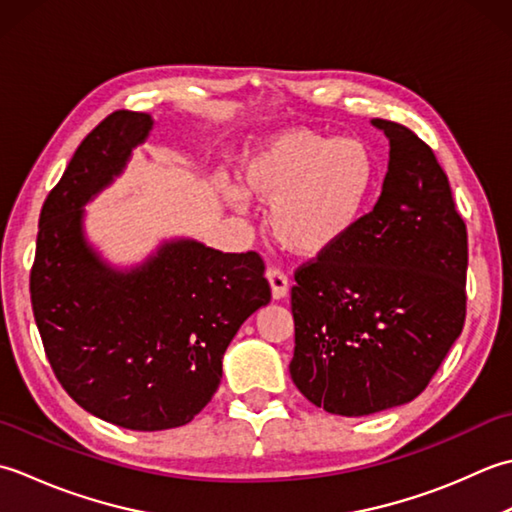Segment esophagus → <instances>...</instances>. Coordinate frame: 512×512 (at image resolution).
Segmentation results:
<instances>
[{"mask_svg": "<svg viewBox=\"0 0 512 512\" xmlns=\"http://www.w3.org/2000/svg\"><path fill=\"white\" fill-rule=\"evenodd\" d=\"M265 276L271 285V296H274V300H283L289 291V278L285 271L278 267H269Z\"/></svg>", "mask_w": 512, "mask_h": 512, "instance_id": "34e87169", "label": "esophagus"}]
</instances>
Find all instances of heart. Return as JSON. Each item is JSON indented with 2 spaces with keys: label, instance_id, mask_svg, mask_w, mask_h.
<instances>
[{
  "label": "heart",
  "instance_id": "1",
  "mask_svg": "<svg viewBox=\"0 0 512 512\" xmlns=\"http://www.w3.org/2000/svg\"><path fill=\"white\" fill-rule=\"evenodd\" d=\"M382 161L367 141L331 139L307 128L280 132L243 156V192L269 207V229L285 249L318 256L340 245L369 212ZM241 207L243 194L225 187Z\"/></svg>",
  "mask_w": 512,
  "mask_h": 512
}]
</instances>
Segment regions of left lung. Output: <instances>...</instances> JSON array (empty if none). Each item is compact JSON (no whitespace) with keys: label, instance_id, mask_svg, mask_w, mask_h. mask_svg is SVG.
<instances>
[{"label":"left lung","instance_id":"8db88e82","mask_svg":"<svg viewBox=\"0 0 512 512\" xmlns=\"http://www.w3.org/2000/svg\"><path fill=\"white\" fill-rule=\"evenodd\" d=\"M389 139L382 194L360 225L296 269L291 380L344 417L415 400L466 318V223L433 150L400 123Z\"/></svg>","mask_w":512,"mask_h":512}]
</instances>
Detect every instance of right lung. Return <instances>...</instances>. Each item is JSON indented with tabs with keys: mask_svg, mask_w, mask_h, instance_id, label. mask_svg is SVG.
<instances>
[{
	"mask_svg": "<svg viewBox=\"0 0 512 512\" xmlns=\"http://www.w3.org/2000/svg\"><path fill=\"white\" fill-rule=\"evenodd\" d=\"M150 130V114L117 110L81 141L41 207L30 269L35 322L59 384L81 409L130 431L192 422L221 384L236 331L271 300L258 252L172 241L130 271L92 252L81 205L121 174Z\"/></svg>",
	"mask_w": 512,
	"mask_h": 512,
	"instance_id": "obj_1",
	"label": "right lung"
}]
</instances>
